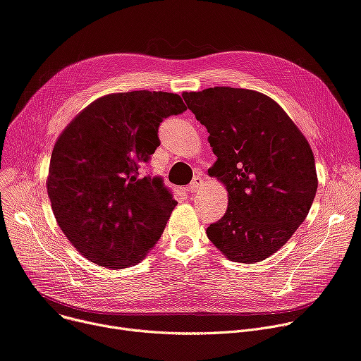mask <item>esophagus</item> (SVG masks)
<instances>
[{
    "mask_svg": "<svg viewBox=\"0 0 361 361\" xmlns=\"http://www.w3.org/2000/svg\"><path fill=\"white\" fill-rule=\"evenodd\" d=\"M200 187H203V178L197 176L193 178V181L190 183V185L187 187V191L188 193H196V191L200 190Z\"/></svg>",
    "mask_w": 361,
    "mask_h": 361,
    "instance_id": "obj_1",
    "label": "esophagus"
}]
</instances>
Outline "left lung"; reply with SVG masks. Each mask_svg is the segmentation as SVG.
<instances>
[{
	"label": "left lung",
	"instance_id": "8db88e82",
	"mask_svg": "<svg viewBox=\"0 0 361 361\" xmlns=\"http://www.w3.org/2000/svg\"><path fill=\"white\" fill-rule=\"evenodd\" d=\"M206 126L218 157L209 170L228 190L224 218L206 233L236 262H258L280 250L314 203L318 178L307 140L284 110L261 92L213 87L183 92Z\"/></svg>",
	"mask_w": 361,
	"mask_h": 361
}]
</instances>
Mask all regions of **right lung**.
<instances>
[{
    "instance_id": "right-lung-1",
    "label": "right lung",
    "mask_w": 361,
    "mask_h": 361,
    "mask_svg": "<svg viewBox=\"0 0 361 361\" xmlns=\"http://www.w3.org/2000/svg\"><path fill=\"white\" fill-rule=\"evenodd\" d=\"M185 110L173 92L109 94L56 140L47 195L59 228L91 262L135 266L159 239L177 202L161 177H142L140 166L159 147L164 118Z\"/></svg>"
}]
</instances>
